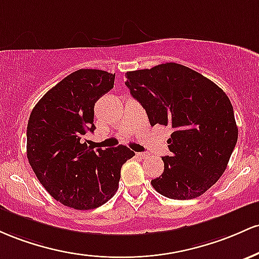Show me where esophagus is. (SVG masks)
<instances>
[{"instance_id": "esophagus-1", "label": "esophagus", "mask_w": 259, "mask_h": 259, "mask_svg": "<svg viewBox=\"0 0 259 259\" xmlns=\"http://www.w3.org/2000/svg\"><path fill=\"white\" fill-rule=\"evenodd\" d=\"M137 156L141 159H145L148 156V153H137Z\"/></svg>"}]
</instances>
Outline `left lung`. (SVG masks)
Segmentation results:
<instances>
[{"label":"left lung","mask_w":259,"mask_h":259,"mask_svg":"<svg viewBox=\"0 0 259 259\" xmlns=\"http://www.w3.org/2000/svg\"><path fill=\"white\" fill-rule=\"evenodd\" d=\"M131 95L145 109L150 126L172 130L162 175L152 180L156 192L192 199L209 190L228 166L239 130L222 88L198 72L162 63L126 73Z\"/></svg>","instance_id":"8db88e82"}]
</instances>
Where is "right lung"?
Masks as SVG:
<instances>
[{"label":"right lung","mask_w":259,"mask_h":259,"mask_svg":"<svg viewBox=\"0 0 259 259\" xmlns=\"http://www.w3.org/2000/svg\"><path fill=\"white\" fill-rule=\"evenodd\" d=\"M114 82L109 72L78 69L46 93L29 117V164L67 207L88 210L106 203L117 191L122 165L135 156L126 145L95 152L80 142L87 131L94 132V105Z\"/></svg>","instance_id":"add662e5"}]
</instances>
